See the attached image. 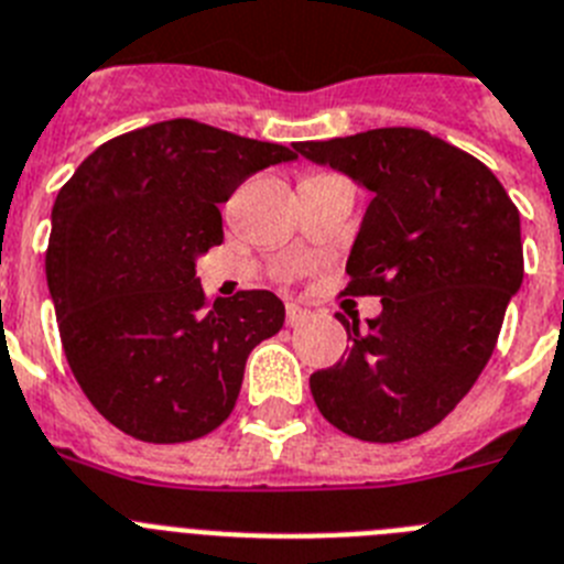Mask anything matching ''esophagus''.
Here are the masks:
<instances>
[{
    "instance_id": "obj_1",
    "label": "esophagus",
    "mask_w": 564,
    "mask_h": 564,
    "mask_svg": "<svg viewBox=\"0 0 564 564\" xmlns=\"http://www.w3.org/2000/svg\"><path fill=\"white\" fill-rule=\"evenodd\" d=\"M306 317H310V312L303 310V306H297V303H289V306H286V323H289V326H301Z\"/></svg>"
}]
</instances>
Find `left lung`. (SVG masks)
Returning a JSON list of instances; mask_svg holds the SVG:
<instances>
[{
	"label": "left lung",
	"mask_w": 564,
	"mask_h": 564,
	"mask_svg": "<svg viewBox=\"0 0 564 564\" xmlns=\"http://www.w3.org/2000/svg\"><path fill=\"white\" fill-rule=\"evenodd\" d=\"M369 189L346 272L377 295L375 321L340 323L349 355L310 377L335 429L400 443L434 429L471 391L522 286L519 209L482 161L414 127L295 144Z\"/></svg>",
	"instance_id": "obj_1"
}]
</instances>
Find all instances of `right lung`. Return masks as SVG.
I'll return each instance as SVG.
<instances>
[{
	"label": "right lung",
	"mask_w": 564,
	"mask_h": 564,
	"mask_svg": "<svg viewBox=\"0 0 564 564\" xmlns=\"http://www.w3.org/2000/svg\"><path fill=\"white\" fill-rule=\"evenodd\" d=\"M297 155L193 119L110 139L58 189L47 289L73 377L144 443H187L229 417L249 351L283 326L267 289L207 303L195 261L224 241L218 204Z\"/></svg>",
	"instance_id": "add662e5"
}]
</instances>
